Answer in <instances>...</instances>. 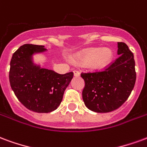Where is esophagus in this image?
<instances>
[{
	"label": "esophagus",
	"instance_id": "34e87169",
	"mask_svg": "<svg viewBox=\"0 0 147 147\" xmlns=\"http://www.w3.org/2000/svg\"><path fill=\"white\" fill-rule=\"evenodd\" d=\"M74 74L75 77H79L80 76V72L78 70H74Z\"/></svg>",
	"mask_w": 147,
	"mask_h": 147
}]
</instances>
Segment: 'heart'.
<instances>
[{
  "label": "heart",
  "instance_id": "1",
  "mask_svg": "<svg viewBox=\"0 0 147 147\" xmlns=\"http://www.w3.org/2000/svg\"><path fill=\"white\" fill-rule=\"evenodd\" d=\"M113 55V52L109 49H92L85 51L79 61L84 65L90 64L93 69H101L110 64Z\"/></svg>",
  "mask_w": 147,
  "mask_h": 147
}]
</instances>
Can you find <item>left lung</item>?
<instances>
[{
  "instance_id": "obj_1",
  "label": "left lung",
  "mask_w": 147,
  "mask_h": 147,
  "mask_svg": "<svg viewBox=\"0 0 147 147\" xmlns=\"http://www.w3.org/2000/svg\"><path fill=\"white\" fill-rule=\"evenodd\" d=\"M117 59L101 71L81 73L84 85L82 97L85 106L97 113L117 110L134 88L136 73L133 53L124 42H117Z\"/></svg>"
}]
</instances>
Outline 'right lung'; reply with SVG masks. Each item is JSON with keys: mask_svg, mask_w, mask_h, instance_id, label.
<instances>
[{"mask_svg": "<svg viewBox=\"0 0 147 147\" xmlns=\"http://www.w3.org/2000/svg\"><path fill=\"white\" fill-rule=\"evenodd\" d=\"M46 49L43 45H24L12 55L9 81L15 95L25 107L37 113H49L60 105L74 73L59 74L34 66L31 56Z\"/></svg>", "mask_w": 147, "mask_h": 147, "instance_id": "obj_1", "label": "right lung"}]
</instances>
